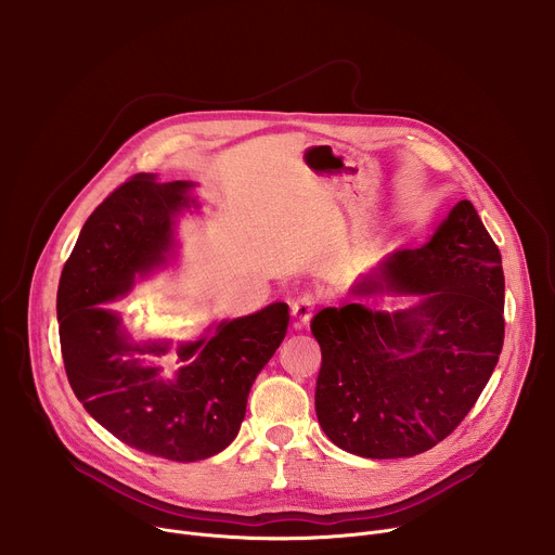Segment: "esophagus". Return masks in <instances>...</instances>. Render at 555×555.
I'll use <instances>...</instances> for the list:
<instances>
[{
    "label": "esophagus",
    "mask_w": 555,
    "mask_h": 555,
    "mask_svg": "<svg viewBox=\"0 0 555 555\" xmlns=\"http://www.w3.org/2000/svg\"><path fill=\"white\" fill-rule=\"evenodd\" d=\"M313 311H315V298H313V296L305 294V296L296 298V300L292 302V325H294L296 330L305 327V325L311 321Z\"/></svg>",
    "instance_id": "1"
}]
</instances>
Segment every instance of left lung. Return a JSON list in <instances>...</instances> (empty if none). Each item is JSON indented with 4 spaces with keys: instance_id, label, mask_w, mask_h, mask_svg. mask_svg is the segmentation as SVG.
<instances>
[{
    "instance_id": "obj_1",
    "label": "left lung",
    "mask_w": 555,
    "mask_h": 555,
    "mask_svg": "<svg viewBox=\"0 0 555 555\" xmlns=\"http://www.w3.org/2000/svg\"><path fill=\"white\" fill-rule=\"evenodd\" d=\"M420 295L398 312L375 295ZM503 261L472 202L461 199L417 250L362 274L340 307L313 315L323 351L315 415L343 450L415 456L443 441L477 404L505 338Z\"/></svg>"
}]
</instances>
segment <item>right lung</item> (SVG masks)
<instances>
[{
    "instance_id": "right-lung-1",
    "label": "right lung",
    "mask_w": 555,
    "mask_h": 555,
    "mask_svg": "<svg viewBox=\"0 0 555 555\" xmlns=\"http://www.w3.org/2000/svg\"><path fill=\"white\" fill-rule=\"evenodd\" d=\"M193 182H157L138 173L86 221L63 266L56 315L69 386L83 409L122 443L171 461H199L232 443L246 417L250 388L287 334L289 307L272 302L221 321L176 353L173 379L149 358L169 340H133L107 302L135 279L160 270L176 253L178 215L199 208Z\"/></svg>"
}]
</instances>
